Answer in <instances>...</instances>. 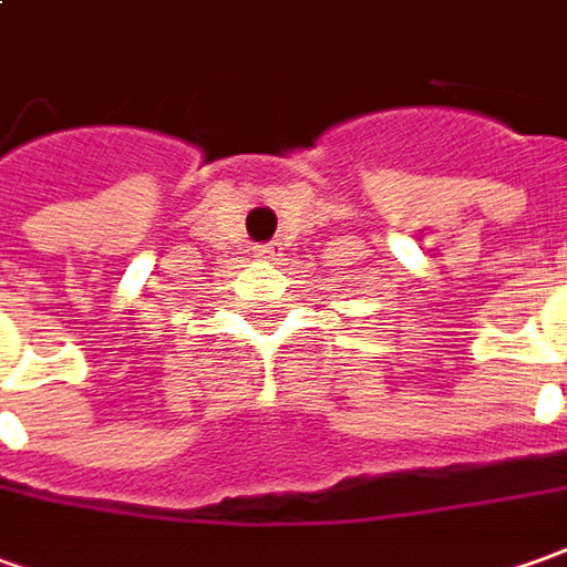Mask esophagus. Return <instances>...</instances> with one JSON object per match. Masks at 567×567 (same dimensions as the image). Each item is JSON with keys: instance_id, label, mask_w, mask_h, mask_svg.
<instances>
[{"instance_id": "esophagus-1", "label": "esophagus", "mask_w": 567, "mask_h": 567, "mask_svg": "<svg viewBox=\"0 0 567 567\" xmlns=\"http://www.w3.org/2000/svg\"><path fill=\"white\" fill-rule=\"evenodd\" d=\"M277 256H280V246H277V243H268V246H256V258H261V261H275Z\"/></svg>"}]
</instances>
